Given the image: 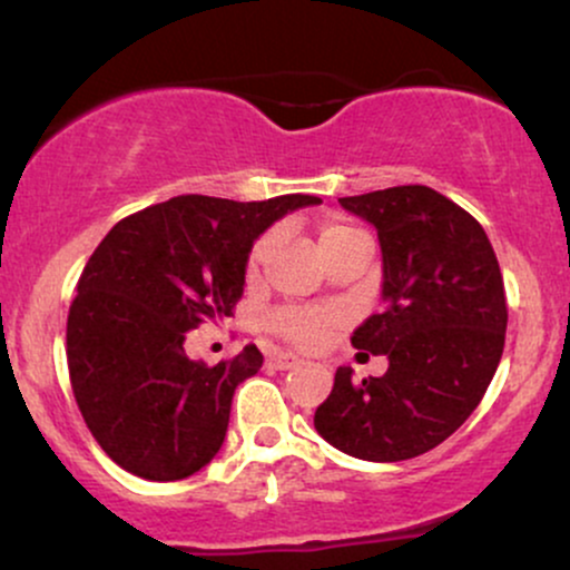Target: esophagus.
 <instances>
[{
  "mask_svg": "<svg viewBox=\"0 0 570 570\" xmlns=\"http://www.w3.org/2000/svg\"><path fill=\"white\" fill-rule=\"evenodd\" d=\"M297 364H299V358L292 356V353H284V351L271 353V356L265 358L267 370H292V367H297Z\"/></svg>",
  "mask_w": 570,
  "mask_h": 570,
  "instance_id": "obj_1",
  "label": "esophagus"
}]
</instances>
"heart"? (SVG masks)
Segmentation results:
<instances>
[{"label": "heart", "instance_id": "1", "mask_svg": "<svg viewBox=\"0 0 570 570\" xmlns=\"http://www.w3.org/2000/svg\"><path fill=\"white\" fill-rule=\"evenodd\" d=\"M351 235H358V230H353L351 225L340 219H324L318 225V248L326 252V248L351 238ZM273 244H276V235L267 233L252 246V252H248V273L252 276L267 263ZM335 324L337 316L332 311H324V307H281V311L267 318V326L276 335L289 340L292 345H297V348H318Z\"/></svg>", "mask_w": 570, "mask_h": 570}]
</instances>
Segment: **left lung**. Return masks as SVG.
Listing matches in <instances>:
<instances>
[{
	"mask_svg": "<svg viewBox=\"0 0 570 570\" xmlns=\"http://www.w3.org/2000/svg\"><path fill=\"white\" fill-rule=\"evenodd\" d=\"M340 206L381 240L385 307L351 343L381 353L389 370L356 383L340 367L313 426L362 461H407L448 440L493 381L507 337L501 267L480 222L431 187L377 189Z\"/></svg>",
	"mask_w": 570,
	"mask_h": 570,
	"instance_id": "8db88e82",
	"label": "left lung"
}]
</instances>
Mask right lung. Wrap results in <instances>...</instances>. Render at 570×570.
I'll return each instance as SVG.
<instances>
[{"mask_svg":"<svg viewBox=\"0 0 570 570\" xmlns=\"http://www.w3.org/2000/svg\"><path fill=\"white\" fill-rule=\"evenodd\" d=\"M316 203L179 195L120 219L96 246L69 307L67 358L77 407L117 466L174 482L219 453L235 389L263 353L246 345L208 367L185 353L187 332L230 316L254 240Z\"/></svg>","mask_w":570,"mask_h":570,"instance_id":"right-lung-1","label":"right lung"}]
</instances>
